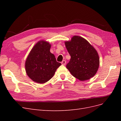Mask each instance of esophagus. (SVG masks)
Masks as SVG:
<instances>
[{
  "label": "esophagus",
  "mask_w": 121,
  "mask_h": 121,
  "mask_svg": "<svg viewBox=\"0 0 121 121\" xmlns=\"http://www.w3.org/2000/svg\"><path fill=\"white\" fill-rule=\"evenodd\" d=\"M65 64H66V61H65V60H64L61 61L62 65H65Z\"/></svg>",
  "instance_id": "obj_1"
}]
</instances>
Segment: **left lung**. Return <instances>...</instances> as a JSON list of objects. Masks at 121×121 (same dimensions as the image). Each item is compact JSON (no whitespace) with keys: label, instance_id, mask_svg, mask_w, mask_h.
<instances>
[{"label":"left lung","instance_id":"left-lung-1","mask_svg":"<svg viewBox=\"0 0 121 121\" xmlns=\"http://www.w3.org/2000/svg\"><path fill=\"white\" fill-rule=\"evenodd\" d=\"M71 56L66 67L71 74L81 81L88 80L96 74L99 65L96 50L86 39L74 36L70 41L65 42Z\"/></svg>","mask_w":121,"mask_h":121}]
</instances>
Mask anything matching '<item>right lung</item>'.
<instances>
[{
  "label": "right lung",
  "mask_w": 121,
  "mask_h": 121,
  "mask_svg": "<svg viewBox=\"0 0 121 121\" xmlns=\"http://www.w3.org/2000/svg\"><path fill=\"white\" fill-rule=\"evenodd\" d=\"M50 47L48 42L39 41L32 49L26 61L27 74L36 83L42 84L49 81L61 65L50 52Z\"/></svg>",
  "instance_id": "add662e5"
}]
</instances>
